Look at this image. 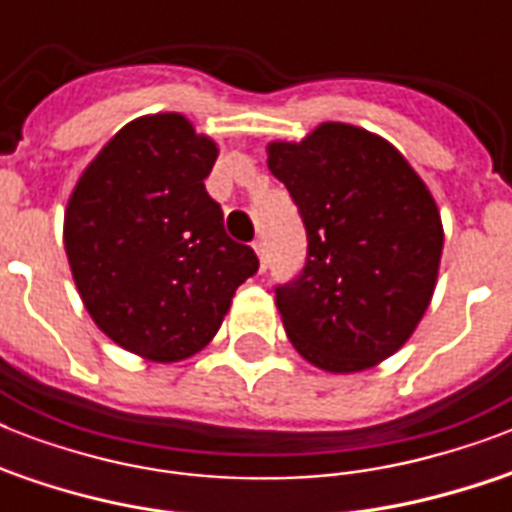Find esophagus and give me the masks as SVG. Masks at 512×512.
Returning a JSON list of instances; mask_svg holds the SVG:
<instances>
[{
	"label": "esophagus",
	"instance_id": "esophagus-1",
	"mask_svg": "<svg viewBox=\"0 0 512 512\" xmlns=\"http://www.w3.org/2000/svg\"><path fill=\"white\" fill-rule=\"evenodd\" d=\"M252 249H255L257 260H260V268H263V271H265V265H268V249H265V241L257 239L255 244H252Z\"/></svg>",
	"mask_w": 512,
	"mask_h": 512
}]
</instances>
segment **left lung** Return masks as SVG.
Listing matches in <instances>:
<instances>
[{
	"instance_id": "1",
	"label": "left lung",
	"mask_w": 512,
	"mask_h": 512,
	"mask_svg": "<svg viewBox=\"0 0 512 512\" xmlns=\"http://www.w3.org/2000/svg\"><path fill=\"white\" fill-rule=\"evenodd\" d=\"M308 233V260L276 289L289 342L332 374L372 369L417 329L436 289L444 225L433 193L396 146L324 122L300 143H268Z\"/></svg>"
}]
</instances>
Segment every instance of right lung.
<instances>
[{
  "instance_id": "1",
  "label": "right lung",
  "mask_w": 512,
  "mask_h": 512,
  "mask_svg": "<svg viewBox=\"0 0 512 512\" xmlns=\"http://www.w3.org/2000/svg\"><path fill=\"white\" fill-rule=\"evenodd\" d=\"M217 154L183 114L140 116L68 196L63 244L84 308L146 361L172 364L209 345L260 265L252 247L228 239L204 188Z\"/></svg>"
}]
</instances>
